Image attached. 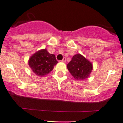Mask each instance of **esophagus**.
<instances>
[{
    "instance_id": "1",
    "label": "esophagus",
    "mask_w": 123,
    "mask_h": 123,
    "mask_svg": "<svg viewBox=\"0 0 123 123\" xmlns=\"http://www.w3.org/2000/svg\"><path fill=\"white\" fill-rule=\"evenodd\" d=\"M61 61H62V62H66V58H63L62 60Z\"/></svg>"
}]
</instances>
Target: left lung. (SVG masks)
Masks as SVG:
<instances>
[{
    "mask_svg": "<svg viewBox=\"0 0 123 123\" xmlns=\"http://www.w3.org/2000/svg\"><path fill=\"white\" fill-rule=\"evenodd\" d=\"M67 68L75 80L83 81L88 78L92 70V64L81 54H76L67 64Z\"/></svg>",
    "mask_w": 123,
    "mask_h": 123,
    "instance_id": "1",
    "label": "left lung"
}]
</instances>
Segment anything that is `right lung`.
<instances>
[{"label": "right lung", "instance_id": "right-lung-1", "mask_svg": "<svg viewBox=\"0 0 123 123\" xmlns=\"http://www.w3.org/2000/svg\"><path fill=\"white\" fill-rule=\"evenodd\" d=\"M57 63L55 55L49 54L46 49L35 53L28 61L33 73L39 77H43L49 73Z\"/></svg>", "mask_w": 123, "mask_h": 123}]
</instances>
